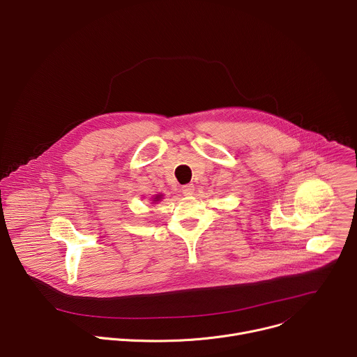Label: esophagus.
<instances>
[{"mask_svg":"<svg viewBox=\"0 0 357 357\" xmlns=\"http://www.w3.org/2000/svg\"><path fill=\"white\" fill-rule=\"evenodd\" d=\"M181 190L185 197H190L193 195V192H195V186H193V183H188V185H183Z\"/></svg>","mask_w":357,"mask_h":357,"instance_id":"obj_1","label":"esophagus"}]
</instances>
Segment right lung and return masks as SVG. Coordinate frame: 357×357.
Returning a JSON list of instances; mask_svg holds the SVG:
<instances>
[{"instance_id":"right-lung-1","label":"right lung","mask_w":357,"mask_h":357,"mask_svg":"<svg viewBox=\"0 0 357 357\" xmlns=\"http://www.w3.org/2000/svg\"><path fill=\"white\" fill-rule=\"evenodd\" d=\"M162 199H164V195H162V193H158V195L152 197V204H158Z\"/></svg>"}]
</instances>
